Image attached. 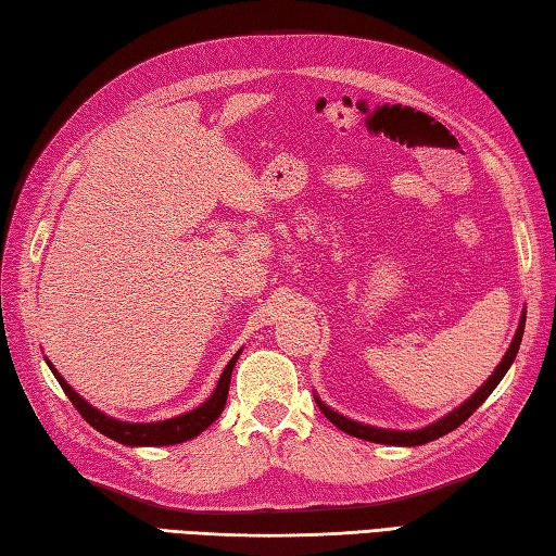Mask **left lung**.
Masks as SVG:
<instances>
[{
  "label": "left lung",
  "instance_id": "obj_1",
  "mask_svg": "<svg viewBox=\"0 0 556 556\" xmlns=\"http://www.w3.org/2000/svg\"><path fill=\"white\" fill-rule=\"evenodd\" d=\"M523 329H526V311L521 313V320H518V329L516 334L511 339L509 349H506L504 358L500 361L497 368H494V372L488 377L485 382H482V387H478V392L466 399L464 404H458L452 413H446L444 418L434 420L430 425H425V428L420 430H389V428H375V425H365V422H358V420H351L346 416H341V413H337L334 408H329L325 401L315 394V401L317 406H320V410L325 413V418L337 425L339 430H344L346 434H353L358 437V440H368V442H375V444H389V446H418V444H428L432 440H440V437L448 434L452 430H456L460 422H466L473 413L478 410V406L485 401L492 392L494 387H497L502 382V377L506 375V370L511 368V363L516 358L518 353V346H521V339H523Z\"/></svg>",
  "mask_w": 556,
  "mask_h": 556
}]
</instances>
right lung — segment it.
<instances>
[{
    "label": "right lung",
    "instance_id": "1",
    "mask_svg": "<svg viewBox=\"0 0 556 556\" xmlns=\"http://www.w3.org/2000/svg\"><path fill=\"white\" fill-rule=\"evenodd\" d=\"M241 351H236V356L227 363V368H224V372L219 375L215 392L205 399V404H200L193 410H186L176 418L157 420V422H128V420L108 416V413H102L100 408L88 404V401L83 399L78 392H74V387H71L62 375H59V370L50 363V358H45V361H47V365H50V370L56 377V382L62 384L66 396L71 399V404L76 406L80 416L86 418L98 432H102L104 437H110V440L126 444V446H169V444H181V442L193 440V437L205 432L210 425L222 416L224 406H227L233 365H236V361H239Z\"/></svg>",
    "mask_w": 556,
    "mask_h": 556
}]
</instances>
